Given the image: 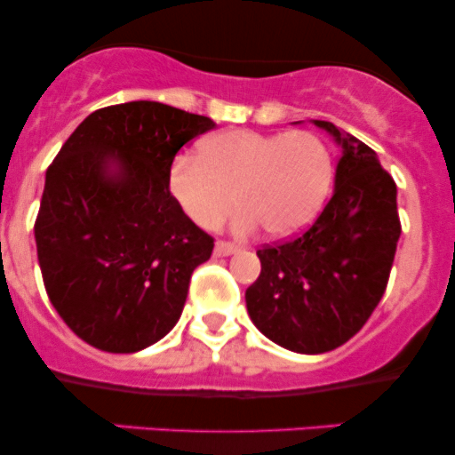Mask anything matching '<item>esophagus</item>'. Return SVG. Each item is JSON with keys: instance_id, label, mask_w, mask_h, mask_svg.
<instances>
[{"instance_id": "obj_1", "label": "esophagus", "mask_w": 455, "mask_h": 455, "mask_svg": "<svg viewBox=\"0 0 455 455\" xmlns=\"http://www.w3.org/2000/svg\"><path fill=\"white\" fill-rule=\"evenodd\" d=\"M237 250H239L237 243H233V242H218L216 248H213V254H216V257H228V254L237 252Z\"/></svg>"}]
</instances>
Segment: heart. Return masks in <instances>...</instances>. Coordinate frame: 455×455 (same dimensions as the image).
I'll return each instance as SVG.
<instances>
[{"mask_svg":"<svg viewBox=\"0 0 455 455\" xmlns=\"http://www.w3.org/2000/svg\"><path fill=\"white\" fill-rule=\"evenodd\" d=\"M331 184V149L310 130H228L203 140L198 156L177 158L169 173L171 195L201 228L220 227L237 203L243 207L237 228L260 224L271 237L306 228L325 205Z\"/></svg>","mask_w":455,"mask_h":455,"instance_id":"obj_1","label":"heart"}]
</instances>
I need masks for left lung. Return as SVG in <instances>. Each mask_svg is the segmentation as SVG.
<instances>
[{"mask_svg": "<svg viewBox=\"0 0 455 455\" xmlns=\"http://www.w3.org/2000/svg\"><path fill=\"white\" fill-rule=\"evenodd\" d=\"M315 124L342 145L333 195L304 233L260 245V275L245 291L254 325L304 355L333 351L365 325L402 233L395 181L374 149L333 124Z\"/></svg>", "mask_w": 455, "mask_h": 455, "instance_id": "8db88e82", "label": "left lung"}]
</instances>
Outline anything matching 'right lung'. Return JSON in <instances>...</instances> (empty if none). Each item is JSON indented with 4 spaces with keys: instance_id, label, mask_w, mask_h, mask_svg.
Masks as SVG:
<instances>
[{
    "instance_id": "right-lung-1",
    "label": "right lung",
    "mask_w": 455,
    "mask_h": 455,
    "mask_svg": "<svg viewBox=\"0 0 455 455\" xmlns=\"http://www.w3.org/2000/svg\"><path fill=\"white\" fill-rule=\"evenodd\" d=\"M216 124L162 102L93 111L46 169L36 218L44 289L81 340L137 353L184 310L190 275L213 237L169 190L175 154Z\"/></svg>"
}]
</instances>
